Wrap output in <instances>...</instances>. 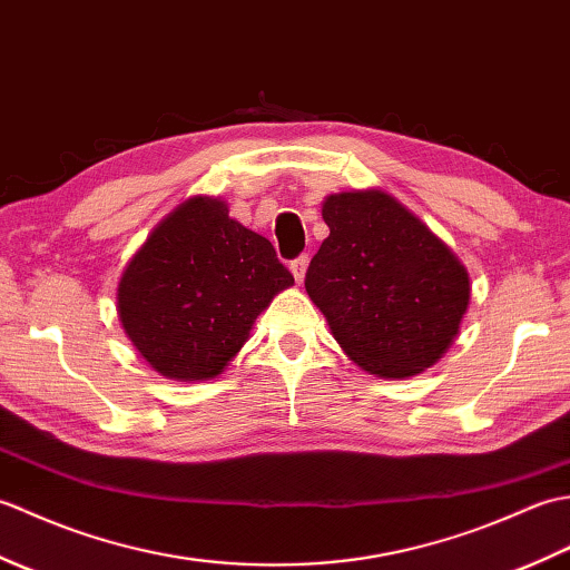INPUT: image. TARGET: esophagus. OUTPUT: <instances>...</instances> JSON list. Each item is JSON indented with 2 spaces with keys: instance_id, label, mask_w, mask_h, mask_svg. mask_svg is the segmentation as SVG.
Instances as JSON below:
<instances>
[{
  "instance_id": "esophagus-1",
  "label": "esophagus",
  "mask_w": 570,
  "mask_h": 570,
  "mask_svg": "<svg viewBox=\"0 0 570 570\" xmlns=\"http://www.w3.org/2000/svg\"><path fill=\"white\" fill-rule=\"evenodd\" d=\"M306 266H308V254H301V257L292 259V274H294V278H296V284L304 282Z\"/></svg>"
}]
</instances>
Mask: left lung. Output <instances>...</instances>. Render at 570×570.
Instances as JSON below:
<instances>
[{"mask_svg":"<svg viewBox=\"0 0 570 570\" xmlns=\"http://www.w3.org/2000/svg\"><path fill=\"white\" fill-rule=\"evenodd\" d=\"M331 235L306 272V292L362 370L411 377L458 335L470 278L455 254L382 190L323 203Z\"/></svg>","mask_w":570,"mask_h":570,"instance_id":"1","label":"left lung"}]
</instances>
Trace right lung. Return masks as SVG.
Masks as SVG:
<instances>
[{
	"mask_svg": "<svg viewBox=\"0 0 570 570\" xmlns=\"http://www.w3.org/2000/svg\"><path fill=\"white\" fill-rule=\"evenodd\" d=\"M292 284L269 239L233 220L223 200L193 198L129 262L117 308L156 372L193 382L220 374L259 313Z\"/></svg>",
	"mask_w": 570,
	"mask_h": 570,
	"instance_id": "1",
	"label": "right lung"
}]
</instances>
